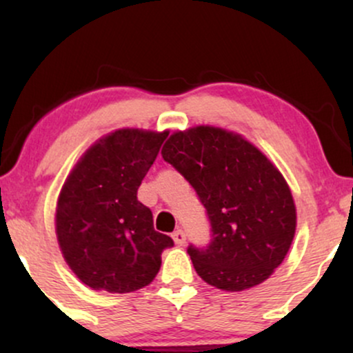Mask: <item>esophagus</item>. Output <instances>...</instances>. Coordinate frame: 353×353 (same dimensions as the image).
<instances>
[{"label": "esophagus", "instance_id": "34e87169", "mask_svg": "<svg viewBox=\"0 0 353 353\" xmlns=\"http://www.w3.org/2000/svg\"><path fill=\"white\" fill-rule=\"evenodd\" d=\"M172 239H174V242H176L177 245H184L185 244V232H184V230L177 229L176 232L172 234Z\"/></svg>", "mask_w": 353, "mask_h": 353}]
</instances>
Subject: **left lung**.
Masks as SVG:
<instances>
[{
    "label": "left lung",
    "mask_w": 353,
    "mask_h": 353,
    "mask_svg": "<svg viewBox=\"0 0 353 353\" xmlns=\"http://www.w3.org/2000/svg\"><path fill=\"white\" fill-rule=\"evenodd\" d=\"M161 154L208 212L209 245L188 247L202 281L241 292L269 279L289 252L297 224L279 169L241 134L212 125L174 132Z\"/></svg>",
    "instance_id": "1"
}]
</instances>
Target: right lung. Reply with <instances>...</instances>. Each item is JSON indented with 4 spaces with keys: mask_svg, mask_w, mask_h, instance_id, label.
<instances>
[{
    "mask_svg": "<svg viewBox=\"0 0 353 353\" xmlns=\"http://www.w3.org/2000/svg\"><path fill=\"white\" fill-rule=\"evenodd\" d=\"M168 131L119 129L84 152L56 208V236L64 261L94 290L128 294L154 281L172 239L154 230L152 212L137 189Z\"/></svg>",
    "mask_w": 353,
    "mask_h": 353,
    "instance_id": "obj_1",
    "label": "right lung"
}]
</instances>
